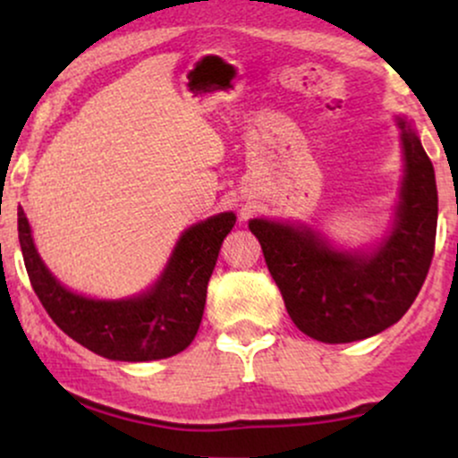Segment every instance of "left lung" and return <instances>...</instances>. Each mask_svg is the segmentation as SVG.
<instances>
[{
  "instance_id": "8db88e82",
  "label": "left lung",
  "mask_w": 458,
  "mask_h": 458,
  "mask_svg": "<svg viewBox=\"0 0 458 458\" xmlns=\"http://www.w3.org/2000/svg\"><path fill=\"white\" fill-rule=\"evenodd\" d=\"M407 174L396 228L372 256L334 251L312 230L251 219L288 317L310 338L338 344L379 334L404 317L422 288L437 234L435 170L401 120Z\"/></svg>"
}]
</instances>
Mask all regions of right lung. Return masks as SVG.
I'll return each mask as SVG.
<instances>
[{
	"instance_id": "add662e5",
	"label": "right lung",
	"mask_w": 458,
	"mask_h": 458,
	"mask_svg": "<svg viewBox=\"0 0 458 458\" xmlns=\"http://www.w3.org/2000/svg\"><path fill=\"white\" fill-rule=\"evenodd\" d=\"M234 222L233 213H222L191 225L155 288L127 301H94L66 291L36 254L23 208H19V243L31 288L57 327L107 360L150 361L181 353L193 343L208 280Z\"/></svg>"
}]
</instances>
